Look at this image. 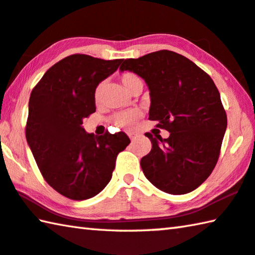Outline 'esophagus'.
Here are the masks:
<instances>
[{
    "label": "esophagus",
    "mask_w": 255,
    "mask_h": 255,
    "mask_svg": "<svg viewBox=\"0 0 255 255\" xmlns=\"http://www.w3.org/2000/svg\"><path fill=\"white\" fill-rule=\"evenodd\" d=\"M128 136H129V138H130L131 140H133V139H136L138 135H137L136 132H128Z\"/></svg>",
    "instance_id": "1"
}]
</instances>
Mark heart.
<instances>
[{"instance_id":"1","label":"heart","mask_w":255,"mask_h":255,"mask_svg":"<svg viewBox=\"0 0 255 255\" xmlns=\"http://www.w3.org/2000/svg\"><path fill=\"white\" fill-rule=\"evenodd\" d=\"M120 82H122V85L124 86L125 89L130 92V94H133L137 88L142 87V82L140 80V78L137 75H135L133 72L123 73V75L120 76ZM103 91H104V83H99V85L96 87L95 94H94V98L96 103H100L101 97H103ZM141 117H142V114L140 110L132 109V110H128V112L116 114L113 117V123L119 128H124L129 130V129L133 128L136 123Z\"/></svg>"}]
</instances>
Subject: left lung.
<instances>
[{"label":"left lung","mask_w":255,"mask_h":255,"mask_svg":"<svg viewBox=\"0 0 255 255\" xmlns=\"http://www.w3.org/2000/svg\"><path fill=\"white\" fill-rule=\"evenodd\" d=\"M119 70L145 80L149 119L169 132L166 139L145 133L151 141L150 152L140 160L146 178L173 195L196 189L215 167L228 126L214 81L191 60L168 50L125 60Z\"/></svg>","instance_id":"1"}]
</instances>
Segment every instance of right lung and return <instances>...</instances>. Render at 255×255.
<instances>
[{"label": "right lung", "mask_w": 255, "mask_h": 255, "mask_svg": "<svg viewBox=\"0 0 255 255\" xmlns=\"http://www.w3.org/2000/svg\"><path fill=\"white\" fill-rule=\"evenodd\" d=\"M122 61L69 55L51 67L31 92L27 145L47 183L70 200H88L103 191L117 155L130 142L123 131L95 136L82 126L96 112V87Z\"/></svg>", "instance_id": "1"}]
</instances>
